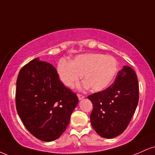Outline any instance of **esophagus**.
<instances>
[{"label": "esophagus", "mask_w": 155, "mask_h": 155, "mask_svg": "<svg viewBox=\"0 0 155 155\" xmlns=\"http://www.w3.org/2000/svg\"><path fill=\"white\" fill-rule=\"evenodd\" d=\"M77 96H78V97H79V101L82 100L83 98H84V96L83 95H81V94H77Z\"/></svg>", "instance_id": "1"}]
</instances>
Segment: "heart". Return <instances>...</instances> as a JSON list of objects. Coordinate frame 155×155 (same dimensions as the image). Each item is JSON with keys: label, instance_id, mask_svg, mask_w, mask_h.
<instances>
[{"label": "heart", "instance_id": "b5f03b06", "mask_svg": "<svg viewBox=\"0 0 155 155\" xmlns=\"http://www.w3.org/2000/svg\"><path fill=\"white\" fill-rule=\"evenodd\" d=\"M118 62L114 57L98 53L81 54L71 63L62 60L57 71L67 87H73L84 75L83 87L100 92L113 82L118 72Z\"/></svg>", "mask_w": 155, "mask_h": 155}]
</instances>
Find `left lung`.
<instances>
[{
	"label": "left lung",
	"instance_id": "obj_1",
	"mask_svg": "<svg viewBox=\"0 0 155 155\" xmlns=\"http://www.w3.org/2000/svg\"><path fill=\"white\" fill-rule=\"evenodd\" d=\"M138 81L134 71L124 65L111 86L88 96L93 108L90 122L103 138H114L127 128L138 103Z\"/></svg>",
	"mask_w": 155,
	"mask_h": 155
}]
</instances>
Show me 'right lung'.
Listing matches in <instances>:
<instances>
[{"instance_id": "add662e5", "label": "right lung", "mask_w": 155, "mask_h": 155, "mask_svg": "<svg viewBox=\"0 0 155 155\" xmlns=\"http://www.w3.org/2000/svg\"><path fill=\"white\" fill-rule=\"evenodd\" d=\"M78 102L77 95L62 83L50 63L37 58L21 68L17 80V111L38 139H58L66 130Z\"/></svg>"}]
</instances>
